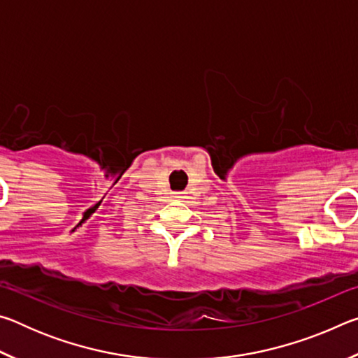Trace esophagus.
I'll list each match as a JSON object with an SVG mask.
<instances>
[{
    "mask_svg": "<svg viewBox=\"0 0 358 358\" xmlns=\"http://www.w3.org/2000/svg\"><path fill=\"white\" fill-rule=\"evenodd\" d=\"M175 197H183V192H175Z\"/></svg>",
    "mask_w": 358,
    "mask_h": 358,
    "instance_id": "1",
    "label": "esophagus"
}]
</instances>
